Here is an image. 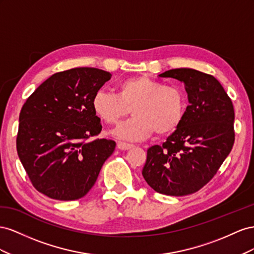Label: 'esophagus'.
<instances>
[{"mask_svg":"<svg viewBox=\"0 0 254 254\" xmlns=\"http://www.w3.org/2000/svg\"><path fill=\"white\" fill-rule=\"evenodd\" d=\"M134 146L132 143H127V142H123V141H119L117 143V148L120 149V150H128V149H131Z\"/></svg>","mask_w":254,"mask_h":254,"instance_id":"obj_1","label":"esophagus"}]
</instances>
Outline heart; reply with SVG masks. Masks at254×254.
<instances>
[{
  "mask_svg": "<svg viewBox=\"0 0 254 254\" xmlns=\"http://www.w3.org/2000/svg\"><path fill=\"white\" fill-rule=\"evenodd\" d=\"M91 107L107 126L117 125L132 108L134 117L121 123L114 134L120 139L139 141L154 132L166 135L176 131L185 116L186 97L178 86L140 75L121 81L117 93L99 89L92 97Z\"/></svg>",
  "mask_w": 254,
  "mask_h": 254,
  "instance_id": "obj_1",
  "label": "heart"
}]
</instances>
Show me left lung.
Wrapping results in <instances>:
<instances>
[{"label":"left lung","mask_w":254,"mask_h":254,"mask_svg":"<svg viewBox=\"0 0 254 254\" xmlns=\"http://www.w3.org/2000/svg\"><path fill=\"white\" fill-rule=\"evenodd\" d=\"M159 76L182 82L190 105L163 146L148 149L142 177L159 193L190 194L213 179L233 148L234 107L213 75L180 68Z\"/></svg>","instance_id":"1"}]
</instances>
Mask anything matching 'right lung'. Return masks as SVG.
I'll use <instances>...</instances> for the list:
<instances>
[{
  "mask_svg": "<svg viewBox=\"0 0 254 254\" xmlns=\"http://www.w3.org/2000/svg\"><path fill=\"white\" fill-rule=\"evenodd\" d=\"M111 77L110 72L88 67L57 72L22 106L18 155L33 186L49 198L84 197L113 154L114 140H89L102 129L92 97Z\"/></svg>",
  "mask_w": 254,
  "mask_h": 254,
  "instance_id": "right-lung-1",
  "label": "right lung"
}]
</instances>
